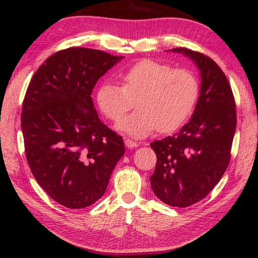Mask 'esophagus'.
I'll return each instance as SVG.
<instances>
[{
	"label": "esophagus",
	"instance_id": "34e87169",
	"mask_svg": "<svg viewBox=\"0 0 258 258\" xmlns=\"http://www.w3.org/2000/svg\"><path fill=\"white\" fill-rule=\"evenodd\" d=\"M124 144H125V147H126V148H129V149H133V148L139 147V143L135 142V141L130 140V139H126V140H124Z\"/></svg>",
	"mask_w": 258,
	"mask_h": 258
}]
</instances>
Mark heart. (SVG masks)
Listing matches in <instances>:
<instances>
[{"instance_id": "obj_1", "label": "heart", "mask_w": 258, "mask_h": 258, "mask_svg": "<svg viewBox=\"0 0 258 258\" xmlns=\"http://www.w3.org/2000/svg\"><path fill=\"white\" fill-rule=\"evenodd\" d=\"M199 91V81L190 70L142 59L123 74L122 87L102 84L96 93V103L105 118L117 123L135 101L139 109L119 128L133 136L143 137L155 129L171 133L181 128L195 109Z\"/></svg>"}]
</instances>
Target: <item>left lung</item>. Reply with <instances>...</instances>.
<instances>
[{
	"mask_svg": "<svg viewBox=\"0 0 258 258\" xmlns=\"http://www.w3.org/2000/svg\"><path fill=\"white\" fill-rule=\"evenodd\" d=\"M201 70V93L190 121L174 136L150 143L157 156L151 189L168 206L185 208L203 200L220 182L231 157L236 103L230 83L214 59L175 48Z\"/></svg>",
	"mask_w": 258,
	"mask_h": 258,
	"instance_id": "left-lung-1",
	"label": "left lung"
}]
</instances>
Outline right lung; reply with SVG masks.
I'll return each mask as SVG.
<instances>
[{"label": "right lung", "instance_id": "add662e5", "mask_svg": "<svg viewBox=\"0 0 258 258\" xmlns=\"http://www.w3.org/2000/svg\"><path fill=\"white\" fill-rule=\"evenodd\" d=\"M122 57L89 48L55 52L34 74L21 112L27 162L55 202L89 207L104 195L124 154L122 137L95 110V84Z\"/></svg>", "mask_w": 258, "mask_h": 258}]
</instances>
